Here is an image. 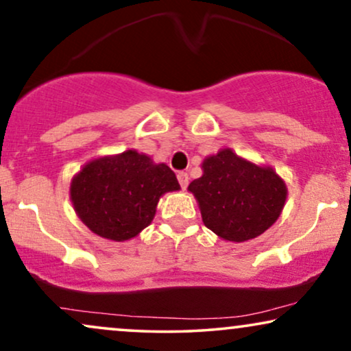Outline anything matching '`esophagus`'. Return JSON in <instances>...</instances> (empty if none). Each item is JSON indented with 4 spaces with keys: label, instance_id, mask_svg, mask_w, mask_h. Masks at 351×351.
Returning <instances> with one entry per match:
<instances>
[{
    "label": "esophagus",
    "instance_id": "1",
    "mask_svg": "<svg viewBox=\"0 0 351 351\" xmlns=\"http://www.w3.org/2000/svg\"><path fill=\"white\" fill-rule=\"evenodd\" d=\"M176 176H178V181H180L181 188H183V189L188 188V183H189V175H188V173H186V171H180Z\"/></svg>",
    "mask_w": 351,
    "mask_h": 351
}]
</instances>
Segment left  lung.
Returning a JSON list of instances; mask_svg holds the SVG:
<instances>
[{
  "instance_id": "obj_1",
  "label": "left lung",
  "mask_w": 351,
  "mask_h": 351,
  "mask_svg": "<svg viewBox=\"0 0 351 351\" xmlns=\"http://www.w3.org/2000/svg\"><path fill=\"white\" fill-rule=\"evenodd\" d=\"M204 225L220 238L243 243L263 234L278 219L287 184L270 167H259L221 149L202 162V176L188 186Z\"/></svg>"
}]
</instances>
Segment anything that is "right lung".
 <instances>
[{
    "label": "right lung",
    "mask_w": 351,
    "mask_h": 351,
    "mask_svg": "<svg viewBox=\"0 0 351 351\" xmlns=\"http://www.w3.org/2000/svg\"><path fill=\"white\" fill-rule=\"evenodd\" d=\"M180 191L165 163L134 149L86 163L71 181V202L90 232L126 241L149 227L165 193Z\"/></svg>",
    "instance_id": "right-lung-1"
}]
</instances>
